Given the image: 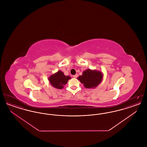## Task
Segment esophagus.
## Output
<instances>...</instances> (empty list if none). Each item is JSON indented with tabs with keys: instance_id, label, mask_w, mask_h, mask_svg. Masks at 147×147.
Segmentation results:
<instances>
[{
	"instance_id": "34e87169",
	"label": "esophagus",
	"mask_w": 147,
	"mask_h": 147,
	"mask_svg": "<svg viewBox=\"0 0 147 147\" xmlns=\"http://www.w3.org/2000/svg\"><path fill=\"white\" fill-rule=\"evenodd\" d=\"M73 77L74 78H76L78 77V74H76V75H74V76H73Z\"/></svg>"
}]
</instances>
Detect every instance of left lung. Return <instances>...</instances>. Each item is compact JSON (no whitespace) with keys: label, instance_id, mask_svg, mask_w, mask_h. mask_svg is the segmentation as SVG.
<instances>
[{"label":"left lung","instance_id":"obj_1","mask_svg":"<svg viewBox=\"0 0 147 147\" xmlns=\"http://www.w3.org/2000/svg\"><path fill=\"white\" fill-rule=\"evenodd\" d=\"M103 76V73L100 70L88 69L84 71L83 74L78 77V79L82 84H84L85 88L94 89L101 83Z\"/></svg>","mask_w":147,"mask_h":147}]
</instances>
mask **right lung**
Wrapping results in <instances>:
<instances>
[{
    "label": "right lung",
    "mask_w": 147,
    "mask_h": 147,
    "mask_svg": "<svg viewBox=\"0 0 147 147\" xmlns=\"http://www.w3.org/2000/svg\"><path fill=\"white\" fill-rule=\"evenodd\" d=\"M71 79L69 76H65L63 71L58 70L49 77L50 84L57 89H62L67 83L68 80Z\"/></svg>",
    "instance_id": "add662e5"
}]
</instances>
